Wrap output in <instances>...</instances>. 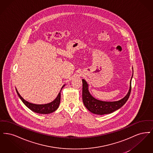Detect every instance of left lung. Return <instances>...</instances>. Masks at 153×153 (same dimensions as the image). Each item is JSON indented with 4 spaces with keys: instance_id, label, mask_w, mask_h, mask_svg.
<instances>
[{
    "instance_id": "left-lung-1",
    "label": "left lung",
    "mask_w": 153,
    "mask_h": 153,
    "mask_svg": "<svg viewBox=\"0 0 153 153\" xmlns=\"http://www.w3.org/2000/svg\"><path fill=\"white\" fill-rule=\"evenodd\" d=\"M133 75L130 82V87L128 93L121 100L117 101H102L94 98L89 91V85L85 79H82V100L84 105L91 113L97 115H105L113 113L120 109L127 102L130 97L131 90V80Z\"/></svg>"
}]
</instances>
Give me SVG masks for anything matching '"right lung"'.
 <instances>
[{
	"label": "right lung",
	"mask_w": 153,
	"mask_h": 153,
	"mask_svg": "<svg viewBox=\"0 0 153 153\" xmlns=\"http://www.w3.org/2000/svg\"><path fill=\"white\" fill-rule=\"evenodd\" d=\"M65 85H64L61 88L58 95L53 101H52L50 103H48L47 104H43V105H37V104L30 103L26 100H24L22 97V96L18 93L16 88V91L21 100L29 109H30L35 113L42 114H48L53 113L55 111H56L59 106L60 102V92L62 88L65 87Z\"/></svg>",
	"instance_id": "add662e5"
}]
</instances>
